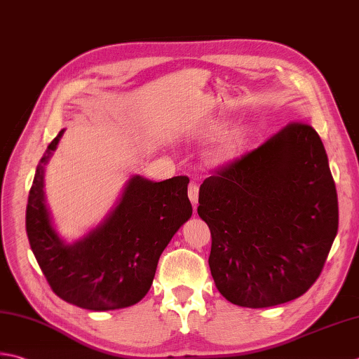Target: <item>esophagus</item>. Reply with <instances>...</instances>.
Listing matches in <instances>:
<instances>
[{
  "mask_svg": "<svg viewBox=\"0 0 359 359\" xmlns=\"http://www.w3.org/2000/svg\"><path fill=\"white\" fill-rule=\"evenodd\" d=\"M188 198L196 208V205H198V201H199V185L196 184V182H191L188 187Z\"/></svg>",
  "mask_w": 359,
  "mask_h": 359,
  "instance_id": "34e87169",
  "label": "esophagus"
}]
</instances>
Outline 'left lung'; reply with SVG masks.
<instances>
[{"instance_id": "obj_1", "label": "left lung", "mask_w": 359, "mask_h": 359, "mask_svg": "<svg viewBox=\"0 0 359 359\" xmlns=\"http://www.w3.org/2000/svg\"><path fill=\"white\" fill-rule=\"evenodd\" d=\"M208 264L231 304L268 308L305 294L338 233V194L322 140L291 121L255 149L216 168L199 189Z\"/></svg>"}]
</instances>
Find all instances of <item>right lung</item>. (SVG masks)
<instances>
[{"label": "right lung", "instance_id": "right-lung-1", "mask_svg": "<svg viewBox=\"0 0 359 359\" xmlns=\"http://www.w3.org/2000/svg\"><path fill=\"white\" fill-rule=\"evenodd\" d=\"M62 133L41 157L27 199L26 233L35 259L53 292L68 304L93 311L135 305L151 290L161 252L193 213L189 179L135 175L102 226L67 245L51 226L43 196V166Z\"/></svg>", "mask_w": 359, "mask_h": 359}]
</instances>
